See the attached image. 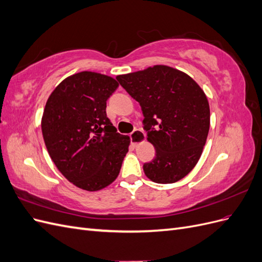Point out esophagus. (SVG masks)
I'll list each match as a JSON object with an SVG mask.
<instances>
[{
  "label": "esophagus",
  "mask_w": 262,
  "mask_h": 262,
  "mask_svg": "<svg viewBox=\"0 0 262 262\" xmlns=\"http://www.w3.org/2000/svg\"><path fill=\"white\" fill-rule=\"evenodd\" d=\"M130 138H131V143L134 146H138L140 143H142V142L145 140V133L142 130L138 129L131 133Z\"/></svg>",
  "instance_id": "34e87169"
}]
</instances>
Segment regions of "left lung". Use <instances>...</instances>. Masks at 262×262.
<instances>
[{"label":"left lung","instance_id":"1","mask_svg":"<svg viewBox=\"0 0 262 262\" xmlns=\"http://www.w3.org/2000/svg\"><path fill=\"white\" fill-rule=\"evenodd\" d=\"M117 80L139 101L147 141L155 147L143 165L146 177L172 184L187 176L200 160L210 129V106L192 77L168 66L118 75Z\"/></svg>","mask_w":262,"mask_h":262}]
</instances>
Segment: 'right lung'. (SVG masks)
I'll return each mask as SVG.
<instances>
[{"mask_svg":"<svg viewBox=\"0 0 262 262\" xmlns=\"http://www.w3.org/2000/svg\"><path fill=\"white\" fill-rule=\"evenodd\" d=\"M118 86L112 76L83 71L64 78L46 102V147L62 175L86 191L113 184L129 150L130 137L118 133L106 114Z\"/></svg>","mask_w":262,"mask_h":262,"instance_id":"1","label":"right lung"}]
</instances>
